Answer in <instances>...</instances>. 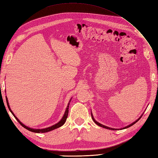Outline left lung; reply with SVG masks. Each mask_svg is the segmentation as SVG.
Wrapping results in <instances>:
<instances>
[{"label": "left lung", "mask_w": 158, "mask_h": 158, "mask_svg": "<svg viewBox=\"0 0 158 158\" xmlns=\"http://www.w3.org/2000/svg\"><path fill=\"white\" fill-rule=\"evenodd\" d=\"M144 114V113H143ZM143 114H142V115L139 117V118L135 120V121H134V122H133L131 124H130V125H127V126H126V127H123V128H120V129H114V128H111V127H107V126H106V125H102V124H101V123H99L98 122H97V120H96L95 119H94V116H93V115H92V113L91 112V116H92V120H93V121L96 123V124H97V125H98V126H100V127H103V128H106V129H110V130H118V129H127V128H128V127H130L131 126H132V125H134L135 123H137L139 120L140 119V118L142 116H143Z\"/></svg>", "instance_id": "obj_1"}]
</instances>
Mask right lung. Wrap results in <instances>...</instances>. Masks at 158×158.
Listing matches in <instances>:
<instances>
[{"instance_id": "1", "label": "right lung", "mask_w": 158, "mask_h": 158, "mask_svg": "<svg viewBox=\"0 0 158 158\" xmlns=\"http://www.w3.org/2000/svg\"><path fill=\"white\" fill-rule=\"evenodd\" d=\"M71 99H72V98H70L69 103H68V106H67V107L66 109V111H65L64 112V114L62 118H61V119L57 123H56V124H55L53 125H52L51 127H46V128H44V129H33V128H31L29 127H27L25 125H24L23 123L20 122V120L18 119L16 116H15V114H14V112H12L11 108H10V106H9V102H8V99H7V96H6V101H7V106H8V108L9 111H10L11 113L13 114V116L15 117V118L16 119L18 120V122L20 123V124L24 128L27 129V130H29L30 131H32V132H34V133H46V132H48V131H51L52 130H54V129H57L59 127H60L61 126H62L65 122H66V120L67 119V117H68V114H69V105H70V102L71 101Z\"/></svg>"}]
</instances>
